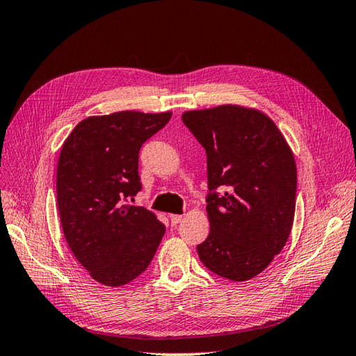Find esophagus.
<instances>
[{
  "label": "esophagus",
  "mask_w": 356,
  "mask_h": 356,
  "mask_svg": "<svg viewBox=\"0 0 356 356\" xmlns=\"http://www.w3.org/2000/svg\"><path fill=\"white\" fill-rule=\"evenodd\" d=\"M169 218H170V224H172V225H177V224H179V222L182 221V215H178V213H170V215H169Z\"/></svg>",
  "instance_id": "obj_1"
}]
</instances>
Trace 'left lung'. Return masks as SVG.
<instances>
[{
	"label": "left lung",
	"instance_id": "1",
	"mask_svg": "<svg viewBox=\"0 0 356 356\" xmlns=\"http://www.w3.org/2000/svg\"><path fill=\"white\" fill-rule=\"evenodd\" d=\"M182 122L207 152L211 232L197 245L200 261L215 275L248 281L282 251L293 229L294 154L272 118L254 108L186 111Z\"/></svg>",
	"mask_w": 356,
	"mask_h": 356
}]
</instances>
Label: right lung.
I'll list each match as a JSON object with an SVG mask.
<instances>
[{
  "label": "right lung",
  "mask_w": 356,
  "mask_h": 356,
  "mask_svg": "<svg viewBox=\"0 0 356 356\" xmlns=\"http://www.w3.org/2000/svg\"><path fill=\"white\" fill-rule=\"evenodd\" d=\"M172 113L118 111L81 120L62 145L56 193L70 250L102 285L122 286L152 263L166 227L129 199L141 190L139 149Z\"/></svg>",
  "instance_id": "1"
}]
</instances>
